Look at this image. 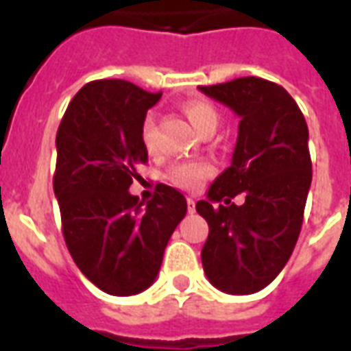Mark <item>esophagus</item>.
<instances>
[{
	"label": "esophagus",
	"mask_w": 351,
	"mask_h": 351,
	"mask_svg": "<svg viewBox=\"0 0 351 351\" xmlns=\"http://www.w3.org/2000/svg\"><path fill=\"white\" fill-rule=\"evenodd\" d=\"M187 211H189V213H193L195 211V200L191 199V197H187Z\"/></svg>",
	"instance_id": "esophagus-1"
}]
</instances>
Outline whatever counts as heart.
I'll return each mask as SVG.
<instances>
[{
    "instance_id": "heart-1",
    "label": "heart",
    "mask_w": 351,
    "mask_h": 351,
    "mask_svg": "<svg viewBox=\"0 0 351 351\" xmlns=\"http://www.w3.org/2000/svg\"><path fill=\"white\" fill-rule=\"evenodd\" d=\"M184 114L189 119V123L193 125L197 132L204 130L208 127H217L219 123V112L208 101L202 99H191L184 104ZM141 143L145 145L149 152H154V145H156V123L151 116L147 117L141 127ZM211 165L208 162H180V164L171 165L165 178L175 184L176 187L182 189H197L202 182L211 175Z\"/></svg>"
}]
</instances>
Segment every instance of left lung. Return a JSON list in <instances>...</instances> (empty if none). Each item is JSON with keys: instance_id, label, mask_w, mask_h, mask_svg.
Returning <instances> with one entry per match:
<instances>
[{"instance_id": "1", "label": "left lung", "mask_w": 351, "mask_h": 351, "mask_svg": "<svg viewBox=\"0 0 351 351\" xmlns=\"http://www.w3.org/2000/svg\"><path fill=\"white\" fill-rule=\"evenodd\" d=\"M199 90L241 117L232 165L197 202L210 226L202 267L223 293H258L282 272L300 235L313 178L307 123L271 80L241 77ZM239 193L245 202L237 206L231 199Z\"/></svg>"}]
</instances>
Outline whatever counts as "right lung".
I'll return each mask as SVG.
<instances>
[{
  "label": "right lung",
  "mask_w": 351,
  "mask_h": 351,
  "mask_svg": "<svg viewBox=\"0 0 351 351\" xmlns=\"http://www.w3.org/2000/svg\"><path fill=\"white\" fill-rule=\"evenodd\" d=\"M160 97L128 80H93L71 99L57 132L53 189L66 247L80 272L114 296L151 287L187 211L186 197L165 184L147 206L128 193L147 164L141 127Z\"/></svg>",
  "instance_id": "1"
}]
</instances>
